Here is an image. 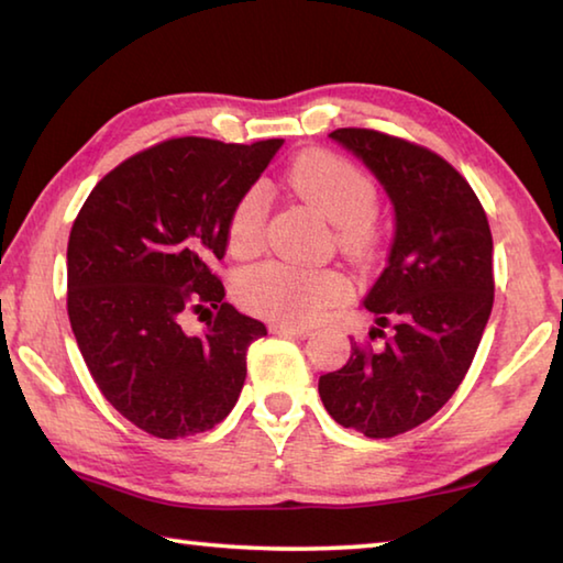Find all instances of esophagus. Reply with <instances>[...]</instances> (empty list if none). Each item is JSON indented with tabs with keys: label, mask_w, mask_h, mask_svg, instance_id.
<instances>
[{
	"label": "esophagus",
	"mask_w": 563,
	"mask_h": 563,
	"mask_svg": "<svg viewBox=\"0 0 563 563\" xmlns=\"http://www.w3.org/2000/svg\"><path fill=\"white\" fill-rule=\"evenodd\" d=\"M271 332H275V335H290V338H310V328H298V325H285V322H271L268 325Z\"/></svg>",
	"instance_id": "obj_1"
}]
</instances>
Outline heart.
I'll use <instances>...</instances> for the list:
<instances>
[{"mask_svg":"<svg viewBox=\"0 0 563 563\" xmlns=\"http://www.w3.org/2000/svg\"><path fill=\"white\" fill-rule=\"evenodd\" d=\"M288 184L305 203L335 223V243L352 263H369L379 253L375 221L377 186L347 158L312 151L295 161ZM268 223V194L263 186L243 190L225 223V243L235 258L261 253ZM350 285L335 268H302L271 261L238 275L235 295L255 316L285 325H310L347 298Z\"/></svg>","mask_w":563,"mask_h":563,"instance_id":"1","label":"heart"}]
</instances>
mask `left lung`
Wrapping results in <instances>:
<instances>
[{
    "mask_svg": "<svg viewBox=\"0 0 563 563\" xmlns=\"http://www.w3.org/2000/svg\"><path fill=\"white\" fill-rule=\"evenodd\" d=\"M393 198L387 268L365 298L377 328L320 377L338 424L389 440L440 412L470 369L494 305L492 231L466 178L434 151L375 129H335ZM390 335H384V328Z\"/></svg>",
    "mask_w": 563,
    "mask_h": 563,
    "instance_id": "1",
    "label": "left lung"
}]
</instances>
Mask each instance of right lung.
<instances>
[{
	"label": "right lung",
	"instance_id": "obj_1",
	"mask_svg": "<svg viewBox=\"0 0 563 563\" xmlns=\"http://www.w3.org/2000/svg\"><path fill=\"white\" fill-rule=\"evenodd\" d=\"M283 139L180 136L109 170L84 201L66 247V310L111 407L161 440L213 430L238 402L245 352L265 325L223 300L213 263L233 203ZM214 318L188 336L190 311Z\"/></svg>",
	"mask_w": 563,
	"mask_h": 563
}]
</instances>
